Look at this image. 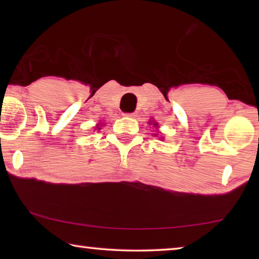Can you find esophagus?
Here are the masks:
<instances>
[{
  "instance_id": "esophagus-1",
  "label": "esophagus",
  "mask_w": 259,
  "mask_h": 259,
  "mask_svg": "<svg viewBox=\"0 0 259 259\" xmlns=\"http://www.w3.org/2000/svg\"><path fill=\"white\" fill-rule=\"evenodd\" d=\"M123 115L126 116V117H133V119H135V117L137 116V113H136V112H134V113H124Z\"/></svg>"
}]
</instances>
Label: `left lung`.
Wrapping results in <instances>:
<instances>
[{
	"label": "left lung",
	"mask_w": 259,
	"mask_h": 259,
	"mask_svg": "<svg viewBox=\"0 0 259 259\" xmlns=\"http://www.w3.org/2000/svg\"><path fill=\"white\" fill-rule=\"evenodd\" d=\"M154 124H155V125H156V123H154Z\"/></svg>",
	"instance_id": "1"
}]
</instances>
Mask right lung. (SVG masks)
<instances>
[{
  "mask_svg": "<svg viewBox=\"0 0 259 259\" xmlns=\"http://www.w3.org/2000/svg\"><path fill=\"white\" fill-rule=\"evenodd\" d=\"M98 129H100V128H98Z\"/></svg>",
  "mask_w": 259,
  "mask_h": 259,
  "instance_id": "obj_1",
  "label": "right lung"
}]
</instances>
